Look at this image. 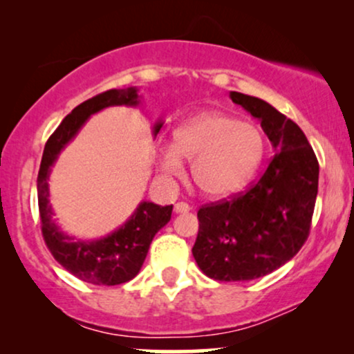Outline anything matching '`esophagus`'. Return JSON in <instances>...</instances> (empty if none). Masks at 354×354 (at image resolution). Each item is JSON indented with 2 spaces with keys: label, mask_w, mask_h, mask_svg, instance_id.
Returning <instances> with one entry per match:
<instances>
[{
  "label": "esophagus",
  "mask_w": 354,
  "mask_h": 354,
  "mask_svg": "<svg viewBox=\"0 0 354 354\" xmlns=\"http://www.w3.org/2000/svg\"><path fill=\"white\" fill-rule=\"evenodd\" d=\"M191 208H189V205L188 203H176V205H174V213H188Z\"/></svg>",
  "instance_id": "esophagus-1"
}]
</instances>
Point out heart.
<instances>
[{"label": "heart", "mask_w": 354, "mask_h": 354, "mask_svg": "<svg viewBox=\"0 0 354 354\" xmlns=\"http://www.w3.org/2000/svg\"><path fill=\"white\" fill-rule=\"evenodd\" d=\"M265 156V136L248 121L221 111L188 118L173 133V145L161 151V168L173 176L193 161L191 174L206 196L226 198L250 183Z\"/></svg>", "instance_id": "b5f03b06"}]
</instances>
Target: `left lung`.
Listing matches in <instances>:
<instances>
[{
  "instance_id": "obj_1",
  "label": "left lung",
  "mask_w": 354,
  "mask_h": 354,
  "mask_svg": "<svg viewBox=\"0 0 354 354\" xmlns=\"http://www.w3.org/2000/svg\"><path fill=\"white\" fill-rule=\"evenodd\" d=\"M230 98L261 121L276 154L245 193L201 206L193 256L216 281H250L281 268L308 239L319 165L295 121L254 96Z\"/></svg>"
}]
</instances>
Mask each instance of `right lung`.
Wrapping results in <instances>:
<instances>
[{
    "mask_svg": "<svg viewBox=\"0 0 354 354\" xmlns=\"http://www.w3.org/2000/svg\"><path fill=\"white\" fill-rule=\"evenodd\" d=\"M138 98L140 96L136 88L108 89L100 93L73 109L44 145L38 173V206L44 243L64 270L91 284L115 286L135 278L143 266L154 234L171 219L173 205L160 206L143 201L131 218L115 233L96 241H81L63 233L53 219L55 213L48 200V178L61 149L76 136L89 116L108 106H136L140 103ZM161 126L163 123L154 126V136L158 135Z\"/></svg>",
    "mask_w": 354,
    "mask_h": 354,
    "instance_id": "obj_1",
    "label": "right lung"
}]
</instances>
